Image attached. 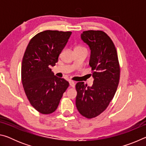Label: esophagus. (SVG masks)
<instances>
[{"label":"esophagus","mask_w":146,"mask_h":146,"mask_svg":"<svg viewBox=\"0 0 146 146\" xmlns=\"http://www.w3.org/2000/svg\"><path fill=\"white\" fill-rule=\"evenodd\" d=\"M70 85L71 87L74 88L75 86V83L74 82L73 80H70Z\"/></svg>","instance_id":"1"}]
</instances>
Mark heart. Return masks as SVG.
<instances>
[{
    "instance_id": "1",
    "label": "heart",
    "mask_w": 146,
    "mask_h": 146,
    "mask_svg": "<svg viewBox=\"0 0 146 146\" xmlns=\"http://www.w3.org/2000/svg\"><path fill=\"white\" fill-rule=\"evenodd\" d=\"M76 48H82V47H81V46H77Z\"/></svg>"
}]
</instances>
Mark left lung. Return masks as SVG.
<instances>
[{
	"mask_svg": "<svg viewBox=\"0 0 146 146\" xmlns=\"http://www.w3.org/2000/svg\"><path fill=\"white\" fill-rule=\"evenodd\" d=\"M81 38L91 49L90 60L94 78L91 87L83 82L76 84V106L87 118H95L108 108L114 97L120 80V65L117 49L105 32L83 31Z\"/></svg>",
	"mask_w": 146,
	"mask_h": 146,
	"instance_id": "left-lung-1",
	"label": "left lung"
}]
</instances>
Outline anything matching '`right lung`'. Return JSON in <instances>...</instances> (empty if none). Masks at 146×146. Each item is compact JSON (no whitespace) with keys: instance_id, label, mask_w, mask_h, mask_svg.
<instances>
[{"instance_id":"obj_1","label":"right lung","mask_w":146,"mask_h":146,"mask_svg":"<svg viewBox=\"0 0 146 146\" xmlns=\"http://www.w3.org/2000/svg\"><path fill=\"white\" fill-rule=\"evenodd\" d=\"M71 35V31H42L31 39L24 54L22 83L31 105L42 114L55 111L70 85L54 75L49 67L55 66Z\"/></svg>"}]
</instances>
